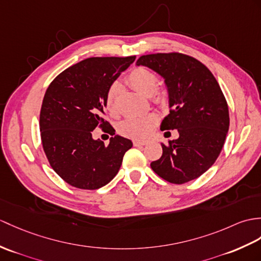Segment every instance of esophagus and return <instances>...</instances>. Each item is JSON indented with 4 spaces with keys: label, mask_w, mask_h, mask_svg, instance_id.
Here are the masks:
<instances>
[{
    "label": "esophagus",
    "mask_w": 261,
    "mask_h": 261,
    "mask_svg": "<svg viewBox=\"0 0 261 261\" xmlns=\"http://www.w3.org/2000/svg\"><path fill=\"white\" fill-rule=\"evenodd\" d=\"M148 142L147 141H141V140H136L133 141V144L136 145V147H141V145H145Z\"/></svg>",
    "instance_id": "obj_1"
}]
</instances>
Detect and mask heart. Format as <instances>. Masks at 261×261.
<instances>
[{"mask_svg":"<svg viewBox=\"0 0 261 261\" xmlns=\"http://www.w3.org/2000/svg\"><path fill=\"white\" fill-rule=\"evenodd\" d=\"M128 82L130 86L145 96H151L158 87V76L153 71L143 66L133 69L128 75ZM121 87L118 82L112 83L108 89L106 95V107L110 113L117 111V100L120 93ZM158 102H162L165 98L161 94L155 99ZM158 122V117L154 113H149L140 117H128L121 121L118 124V131L122 136L132 139H144L147 138Z\"/></svg>","mask_w":261,"mask_h":261,"instance_id":"1","label":"heart"}]
</instances>
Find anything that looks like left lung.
<instances>
[{
  "instance_id": "left-lung-1",
  "label": "left lung",
  "mask_w": 261,
  "mask_h": 261,
  "mask_svg": "<svg viewBox=\"0 0 261 261\" xmlns=\"http://www.w3.org/2000/svg\"><path fill=\"white\" fill-rule=\"evenodd\" d=\"M137 65L165 80L170 113L160 129L179 132L177 140L161 143V158L151 162V168L175 185L197 179L219 156L229 130L228 105L219 84L207 66L186 54H148Z\"/></svg>"
}]
</instances>
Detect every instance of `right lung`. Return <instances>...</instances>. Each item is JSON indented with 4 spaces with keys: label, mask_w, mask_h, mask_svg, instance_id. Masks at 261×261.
Returning <instances> with one entry per match:
<instances>
[{
    "label": "right lung",
    "mask_w": 261,
    "mask_h": 261,
    "mask_svg": "<svg viewBox=\"0 0 261 261\" xmlns=\"http://www.w3.org/2000/svg\"><path fill=\"white\" fill-rule=\"evenodd\" d=\"M135 60L89 58L64 70L48 86L40 113L42 144L53 170L69 185L87 190L108 185L132 148V141L119 135L105 145L94 140L92 131L96 126L114 130L103 119L106 95Z\"/></svg>",
    "instance_id": "right-lung-1"
}]
</instances>
